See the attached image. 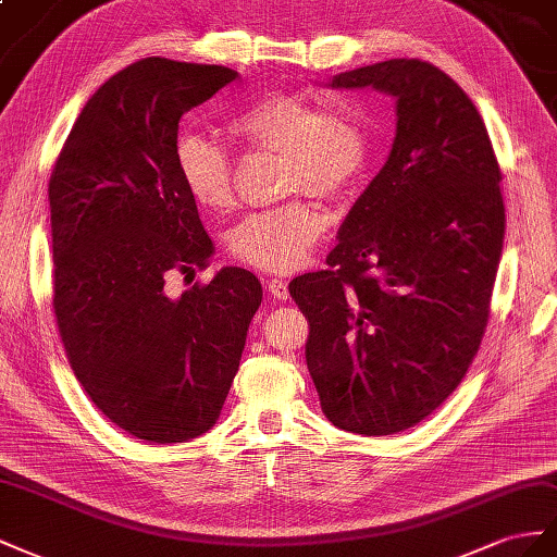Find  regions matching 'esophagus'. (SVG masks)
Instances as JSON below:
<instances>
[{"mask_svg": "<svg viewBox=\"0 0 557 557\" xmlns=\"http://www.w3.org/2000/svg\"><path fill=\"white\" fill-rule=\"evenodd\" d=\"M265 284H268L270 296H275V298H280V300H287V298H289V284H287V280L270 277Z\"/></svg>", "mask_w": 557, "mask_h": 557, "instance_id": "esophagus-1", "label": "esophagus"}]
</instances>
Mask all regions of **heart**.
I'll return each mask as SVG.
<instances>
[{
	"mask_svg": "<svg viewBox=\"0 0 557 557\" xmlns=\"http://www.w3.org/2000/svg\"><path fill=\"white\" fill-rule=\"evenodd\" d=\"M249 147L282 153L284 190L338 198L369 163V131L347 111H322L300 92H268L228 123ZM180 180L200 208L226 212L235 202L233 158L214 139L184 133L174 147ZM326 228V212L310 200L247 214L228 233L237 261L268 273L304 265Z\"/></svg>",
	"mask_w": 557,
	"mask_h": 557,
	"instance_id": "obj_1",
	"label": "heart"
}]
</instances>
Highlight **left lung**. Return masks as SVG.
Instances as JSON below:
<instances>
[{"mask_svg":"<svg viewBox=\"0 0 557 557\" xmlns=\"http://www.w3.org/2000/svg\"><path fill=\"white\" fill-rule=\"evenodd\" d=\"M326 86L392 95L396 135L329 270L289 294L310 320L306 359L329 422L389 436L432 416L479 352L504 247L502 172L479 109L429 62L394 58Z\"/></svg>","mask_w":557,"mask_h":557,"instance_id":"left-lung-1","label":"left lung"}]
</instances>
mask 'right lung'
Listing matches in <instances>:
<instances>
[{
  "mask_svg": "<svg viewBox=\"0 0 557 557\" xmlns=\"http://www.w3.org/2000/svg\"><path fill=\"white\" fill-rule=\"evenodd\" d=\"M237 72L145 58L104 82L78 114L49 184L53 308L92 404L149 443H182L219 420L240 367L261 282L208 268L214 245L177 172L180 119Z\"/></svg>",
  "mask_w": 557,
  "mask_h": 557,
  "instance_id": "add662e5",
  "label": "right lung"
}]
</instances>
